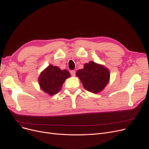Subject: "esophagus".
<instances>
[{
    "label": "esophagus",
    "instance_id": "1",
    "mask_svg": "<svg viewBox=\"0 0 149 149\" xmlns=\"http://www.w3.org/2000/svg\"><path fill=\"white\" fill-rule=\"evenodd\" d=\"M70 73H71V75L73 76H74L75 74H76V71L74 70H72V71H70Z\"/></svg>",
    "mask_w": 149,
    "mask_h": 149
}]
</instances>
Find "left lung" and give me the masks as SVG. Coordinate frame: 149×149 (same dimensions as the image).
Returning a JSON list of instances; mask_svg holds the SVG:
<instances>
[{"instance_id":"1","label":"left lung","mask_w":149,"mask_h":149,"mask_svg":"<svg viewBox=\"0 0 149 149\" xmlns=\"http://www.w3.org/2000/svg\"><path fill=\"white\" fill-rule=\"evenodd\" d=\"M83 86L87 91L97 93L105 88L109 80V71L102 65L90 61L84 65V68L77 71Z\"/></svg>"}]
</instances>
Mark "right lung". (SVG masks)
Returning a JSON list of instances; mask_svg holds the SVG:
<instances>
[{
  "label": "right lung",
  "mask_w": 149,
  "mask_h": 149,
  "mask_svg": "<svg viewBox=\"0 0 149 149\" xmlns=\"http://www.w3.org/2000/svg\"><path fill=\"white\" fill-rule=\"evenodd\" d=\"M70 76L67 70H61L58 67L50 65L40 75V88L49 95H54L60 91L65 79Z\"/></svg>",
  "instance_id": "add662e5"
}]
</instances>
